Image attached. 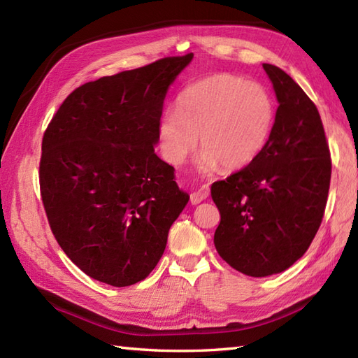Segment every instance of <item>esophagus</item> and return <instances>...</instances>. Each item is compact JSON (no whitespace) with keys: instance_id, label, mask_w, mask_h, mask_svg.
I'll use <instances>...</instances> for the list:
<instances>
[{"instance_id":"1","label":"esophagus","mask_w":358,"mask_h":358,"mask_svg":"<svg viewBox=\"0 0 358 358\" xmlns=\"http://www.w3.org/2000/svg\"><path fill=\"white\" fill-rule=\"evenodd\" d=\"M209 192H210L209 186L208 185H203L200 189H196L195 192L191 194V203L192 204H199V203L204 201L209 196Z\"/></svg>"}]
</instances>
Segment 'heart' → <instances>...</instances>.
I'll list each match as a JSON object with an SVG mask.
<instances>
[{
    "label": "heart",
    "instance_id": "obj_1",
    "mask_svg": "<svg viewBox=\"0 0 358 358\" xmlns=\"http://www.w3.org/2000/svg\"><path fill=\"white\" fill-rule=\"evenodd\" d=\"M275 101L262 83L217 73L189 85L177 109L167 110L158 126L159 148L172 164H181L196 146L206 167L224 169L249 164L268 144Z\"/></svg>",
    "mask_w": 358,
    "mask_h": 358
}]
</instances>
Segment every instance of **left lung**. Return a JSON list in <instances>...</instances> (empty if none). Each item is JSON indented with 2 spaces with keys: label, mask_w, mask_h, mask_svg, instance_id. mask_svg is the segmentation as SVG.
I'll use <instances>...</instances> for the list:
<instances>
[{
  "label": "left lung",
  "mask_w": 358,
  "mask_h": 358,
  "mask_svg": "<svg viewBox=\"0 0 358 358\" xmlns=\"http://www.w3.org/2000/svg\"><path fill=\"white\" fill-rule=\"evenodd\" d=\"M263 69L278 100L271 138L210 189L220 210L217 252L250 277L283 272L306 252L322 224L332 169L317 106L280 67Z\"/></svg>",
  "instance_id": "1"
}]
</instances>
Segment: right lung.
<instances>
[{"label":"right lung","instance_id":"1","mask_svg":"<svg viewBox=\"0 0 358 358\" xmlns=\"http://www.w3.org/2000/svg\"><path fill=\"white\" fill-rule=\"evenodd\" d=\"M192 57L86 83L43 135L40 191L53 237L86 275L106 285L146 278L189 201L154 144L167 89Z\"/></svg>","mask_w":358,"mask_h":358}]
</instances>
